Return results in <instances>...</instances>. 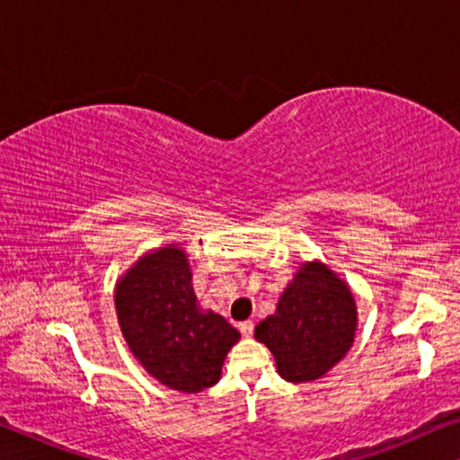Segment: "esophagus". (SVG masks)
I'll list each match as a JSON object with an SVG mask.
<instances>
[{"label":"esophagus","instance_id":"esophagus-1","mask_svg":"<svg viewBox=\"0 0 460 460\" xmlns=\"http://www.w3.org/2000/svg\"><path fill=\"white\" fill-rule=\"evenodd\" d=\"M239 331H242L243 337H252V332H253V322H252V320L239 322Z\"/></svg>","mask_w":460,"mask_h":460}]
</instances>
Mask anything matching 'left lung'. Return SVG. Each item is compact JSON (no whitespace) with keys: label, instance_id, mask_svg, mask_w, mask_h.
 Listing matches in <instances>:
<instances>
[{"label":"left lung","instance_id":"left-lung-1","mask_svg":"<svg viewBox=\"0 0 460 460\" xmlns=\"http://www.w3.org/2000/svg\"><path fill=\"white\" fill-rule=\"evenodd\" d=\"M358 331V305L345 280L320 260L301 262L277 310L256 326L283 380L314 382L345 358Z\"/></svg>","mask_w":460,"mask_h":460}]
</instances>
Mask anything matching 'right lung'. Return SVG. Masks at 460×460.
<instances>
[{
  "label": "right lung",
  "mask_w": 460,
  "mask_h": 460,
  "mask_svg": "<svg viewBox=\"0 0 460 460\" xmlns=\"http://www.w3.org/2000/svg\"><path fill=\"white\" fill-rule=\"evenodd\" d=\"M115 312L142 367L183 394L215 386L225 358L242 337L221 314L198 304L188 253L177 243L146 252L121 274Z\"/></svg>",
  "instance_id": "1"
}]
</instances>
